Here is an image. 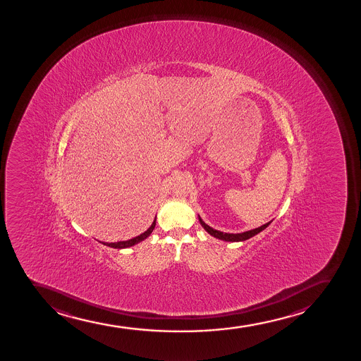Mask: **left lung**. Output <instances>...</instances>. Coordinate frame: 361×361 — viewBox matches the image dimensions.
I'll return each instance as SVG.
<instances>
[{"label": "left lung", "instance_id": "1", "mask_svg": "<svg viewBox=\"0 0 361 361\" xmlns=\"http://www.w3.org/2000/svg\"><path fill=\"white\" fill-rule=\"evenodd\" d=\"M198 221H200L202 227L204 228L205 231L210 235L216 238V239L224 240V241H229V243H239V241H245V240L250 239L252 236L257 235L258 233L262 232L272 222V221H269L267 224H262V227L255 228V229H252V231H248V232L239 233V234H229V233L220 232V231H216L214 228L209 227L208 224L203 222L200 215H198Z\"/></svg>", "mask_w": 361, "mask_h": 361}]
</instances>
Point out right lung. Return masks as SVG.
Masks as SVG:
<instances>
[{"label":"right lung","mask_w":361,"mask_h":361,"mask_svg":"<svg viewBox=\"0 0 361 361\" xmlns=\"http://www.w3.org/2000/svg\"><path fill=\"white\" fill-rule=\"evenodd\" d=\"M156 222L157 220L154 219V221H153L152 226L151 227L148 228L147 231L146 232L142 233V234H140V235L135 236V238H133V239L127 240V241H120V243H102L103 245H106V246L108 247H113V248H118V250H120V248H127V247H132L134 246V245H137V243H141V241H144L146 238H148V236L151 235V233L153 232V229H154V227H156Z\"/></svg>","instance_id":"1"}]
</instances>
